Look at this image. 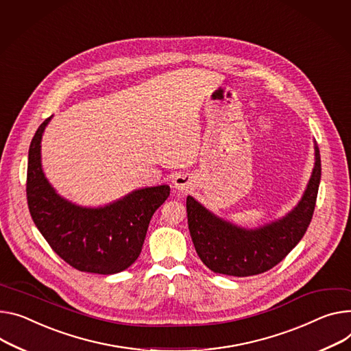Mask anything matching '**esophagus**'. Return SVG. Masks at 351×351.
<instances>
[{
  "instance_id": "esophagus-1",
  "label": "esophagus",
  "mask_w": 351,
  "mask_h": 351,
  "mask_svg": "<svg viewBox=\"0 0 351 351\" xmlns=\"http://www.w3.org/2000/svg\"><path fill=\"white\" fill-rule=\"evenodd\" d=\"M193 182H194L193 177L185 173H178L173 178V186L180 193H186L193 186Z\"/></svg>"
}]
</instances>
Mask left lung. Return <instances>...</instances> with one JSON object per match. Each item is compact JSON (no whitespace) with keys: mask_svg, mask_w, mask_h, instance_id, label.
<instances>
[{"mask_svg":"<svg viewBox=\"0 0 351 351\" xmlns=\"http://www.w3.org/2000/svg\"><path fill=\"white\" fill-rule=\"evenodd\" d=\"M315 163L305 191L284 217L247 228L228 221L186 197V217L193 243L202 263L217 274L249 277L277 265L304 237L313 215L320 184V154L313 141Z\"/></svg>","mask_w":351,"mask_h":351,"instance_id":"1","label":"left lung"}]
</instances>
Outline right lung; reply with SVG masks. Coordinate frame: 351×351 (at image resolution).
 Returning a JSON list of instances; mask_svg holds the SVG:
<instances>
[{
	"mask_svg": "<svg viewBox=\"0 0 351 351\" xmlns=\"http://www.w3.org/2000/svg\"><path fill=\"white\" fill-rule=\"evenodd\" d=\"M51 118L38 128L29 146L26 195L31 217L50 247L71 267L104 276L121 273L139 257L150 219L169 198L170 186L138 188L98 206L62 197L42 166V138Z\"/></svg>",
	"mask_w": 351,
	"mask_h": 351,
	"instance_id": "1",
	"label": "right lung"
}]
</instances>
